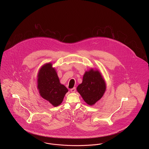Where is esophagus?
<instances>
[{"mask_svg": "<svg viewBox=\"0 0 149 149\" xmlns=\"http://www.w3.org/2000/svg\"><path fill=\"white\" fill-rule=\"evenodd\" d=\"M70 92L71 93H75L76 92V88H73L70 89Z\"/></svg>", "mask_w": 149, "mask_h": 149, "instance_id": "esophagus-1", "label": "esophagus"}]
</instances>
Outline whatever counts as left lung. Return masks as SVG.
<instances>
[{"instance_id": "8db88e82", "label": "left lung", "mask_w": 149, "mask_h": 149, "mask_svg": "<svg viewBox=\"0 0 149 149\" xmlns=\"http://www.w3.org/2000/svg\"><path fill=\"white\" fill-rule=\"evenodd\" d=\"M77 90L85 102L93 106L103 97L106 90V83L100 71L91 68L85 71L82 83Z\"/></svg>"}]
</instances>
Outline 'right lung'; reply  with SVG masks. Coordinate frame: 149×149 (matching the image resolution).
I'll list each match as a JSON object with an SVG mask.
<instances>
[{
    "instance_id": "1",
    "label": "right lung",
    "mask_w": 149,
    "mask_h": 149,
    "mask_svg": "<svg viewBox=\"0 0 149 149\" xmlns=\"http://www.w3.org/2000/svg\"><path fill=\"white\" fill-rule=\"evenodd\" d=\"M37 89L43 99L54 107L59 106L63 102L68 89L60 82L56 71L51 63L41 66L37 74Z\"/></svg>"
}]
</instances>
